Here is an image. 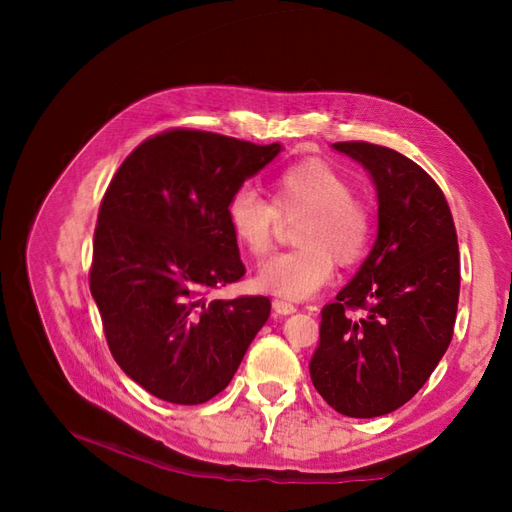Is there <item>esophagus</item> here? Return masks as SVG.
<instances>
[{"mask_svg": "<svg viewBox=\"0 0 512 512\" xmlns=\"http://www.w3.org/2000/svg\"><path fill=\"white\" fill-rule=\"evenodd\" d=\"M272 307H274V311H276L278 315H290V313L297 311V307H294V305L288 303V301H284V299H274Z\"/></svg>", "mask_w": 512, "mask_h": 512, "instance_id": "esophagus-1", "label": "esophagus"}]
</instances>
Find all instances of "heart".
<instances>
[{
    "mask_svg": "<svg viewBox=\"0 0 512 512\" xmlns=\"http://www.w3.org/2000/svg\"><path fill=\"white\" fill-rule=\"evenodd\" d=\"M228 226L249 255L261 259L272 251L282 220L297 226L299 249L267 259L257 286L286 299H307L334 272V259L348 267L359 263L371 245L373 218L355 199V184L324 159H307L286 168L274 180L272 201L251 184L228 199Z\"/></svg>",
    "mask_w": 512,
    "mask_h": 512,
    "instance_id": "obj_1",
    "label": "heart"
}]
</instances>
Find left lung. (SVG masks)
<instances>
[{
  "label": "left lung",
  "mask_w": 512,
  "mask_h": 512,
  "mask_svg": "<svg viewBox=\"0 0 512 512\" xmlns=\"http://www.w3.org/2000/svg\"><path fill=\"white\" fill-rule=\"evenodd\" d=\"M332 147L371 174L378 238L321 309L309 371L334 411L369 419L405 405L444 357L459 307V242L442 188L415 161L365 141Z\"/></svg>",
  "instance_id": "8db88e82"
}]
</instances>
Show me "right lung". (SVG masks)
<instances>
[{
  "mask_svg": "<svg viewBox=\"0 0 512 512\" xmlns=\"http://www.w3.org/2000/svg\"><path fill=\"white\" fill-rule=\"evenodd\" d=\"M280 149L174 128L143 141L107 186L89 286L116 363L149 394L174 405L220 394L270 317L267 297L207 294L245 276L228 199Z\"/></svg>",
  "mask_w": 512,
  "mask_h": 512,
  "instance_id": "right-lung-1",
  "label": "right lung"
}]
</instances>
